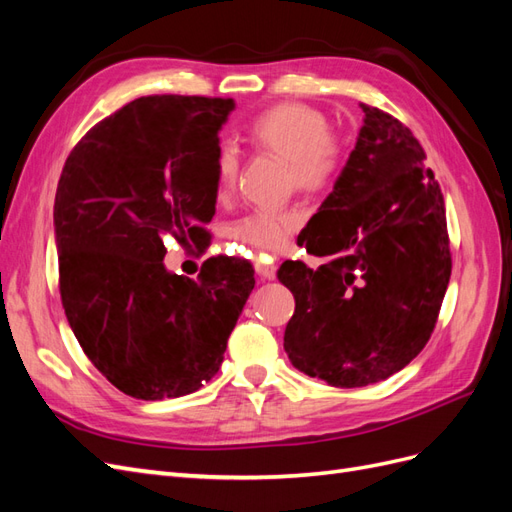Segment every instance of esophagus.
<instances>
[{"instance_id":"esophagus-1","label":"esophagus","mask_w":512,"mask_h":512,"mask_svg":"<svg viewBox=\"0 0 512 512\" xmlns=\"http://www.w3.org/2000/svg\"><path fill=\"white\" fill-rule=\"evenodd\" d=\"M275 267L273 265H256V275L260 280H275Z\"/></svg>"}]
</instances>
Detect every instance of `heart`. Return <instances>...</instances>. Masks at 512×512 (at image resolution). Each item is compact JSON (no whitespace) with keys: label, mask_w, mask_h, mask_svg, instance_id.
Returning a JSON list of instances; mask_svg holds the SVG:
<instances>
[{"label":"heart","mask_w":512,"mask_h":512,"mask_svg":"<svg viewBox=\"0 0 512 512\" xmlns=\"http://www.w3.org/2000/svg\"><path fill=\"white\" fill-rule=\"evenodd\" d=\"M329 121L303 104H277L256 115L247 126L250 141L288 162L290 179L301 190H322L339 168V147L329 136ZM239 158L232 147H222L215 158V183L226 192L235 185ZM299 226L292 209H258L232 224V235L256 250H280Z\"/></svg>","instance_id":"1"}]
</instances>
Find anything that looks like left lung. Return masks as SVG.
Returning <instances> with one entry per match:
<instances>
[{
  "label": "left lung",
  "instance_id": "obj_1",
  "mask_svg": "<svg viewBox=\"0 0 512 512\" xmlns=\"http://www.w3.org/2000/svg\"><path fill=\"white\" fill-rule=\"evenodd\" d=\"M363 128L333 192L299 235L309 269L277 271L294 297L284 350L303 374L356 389L421 352L451 280L446 213L425 151L404 123L361 104Z\"/></svg>",
  "mask_w": 512,
  "mask_h": 512
}]
</instances>
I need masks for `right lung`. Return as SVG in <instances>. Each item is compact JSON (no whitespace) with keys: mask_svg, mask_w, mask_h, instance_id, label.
I'll list each match as a JSON object with an SVG mask.
<instances>
[{"mask_svg":"<svg viewBox=\"0 0 512 512\" xmlns=\"http://www.w3.org/2000/svg\"><path fill=\"white\" fill-rule=\"evenodd\" d=\"M232 108L222 98H138L91 128L61 170V303L89 361L130 397H183L218 374L256 284L239 258L205 260L196 282L164 265L166 235L209 239L218 132Z\"/></svg>","mask_w":512,"mask_h":512,"instance_id":"obj_1","label":"right lung"}]
</instances>
